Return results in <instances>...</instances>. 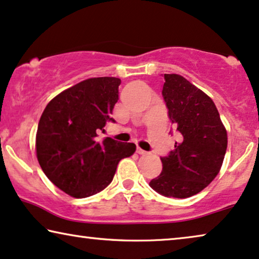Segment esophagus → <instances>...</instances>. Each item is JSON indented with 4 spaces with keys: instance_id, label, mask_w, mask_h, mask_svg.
I'll use <instances>...</instances> for the list:
<instances>
[{
    "instance_id": "1",
    "label": "esophagus",
    "mask_w": 259,
    "mask_h": 259,
    "mask_svg": "<svg viewBox=\"0 0 259 259\" xmlns=\"http://www.w3.org/2000/svg\"><path fill=\"white\" fill-rule=\"evenodd\" d=\"M137 154H140V155H147L148 151H145V150H143V149H141V148H137Z\"/></svg>"
}]
</instances>
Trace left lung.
Wrapping results in <instances>:
<instances>
[{
    "instance_id": "1",
    "label": "left lung",
    "mask_w": 259,
    "mask_h": 259,
    "mask_svg": "<svg viewBox=\"0 0 259 259\" xmlns=\"http://www.w3.org/2000/svg\"><path fill=\"white\" fill-rule=\"evenodd\" d=\"M162 96L178 133L175 150L161 157L163 169L149 185L165 197L188 198L220 172L228 135L212 100L183 76L164 74Z\"/></svg>"
}]
</instances>
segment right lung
I'll list each match as a JSON object with an SVG mask.
<instances>
[{
	"instance_id": "right-lung-1",
	"label": "right lung",
	"mask_w": 259,
	"mask_h": 259,
	"mask_svg": "<svg viewBox=\"0 0 259 259\" xmlns=\"http://www.w3.org/2000/svg\"><path fill=\"white\" fill-rule=\"evenodd\" d=\"M117 77L88 78L47 105L36 134V154L46 176L65 194L84 198L111 183L122 158L136 150L134 143L110 137L100 141L118 101Z\"/></svg>"
}]
</instances>
